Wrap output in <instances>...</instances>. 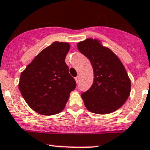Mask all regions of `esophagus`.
Masks as SVG:
<instances>
[{
	"label": "esophagus",
	"mask_w": 150,
	"mask_h": 150,
	"mask_svg": "<svg viewBox=\"0 0 150 150\" xmlns=\"http://www.w3.org/2000/svg\"><path fill=\"white\" fill-rule=\"evenodd\" d=\"M75 80H76V83H78V82H79V76H76V77L75 78Z\"/></svg>",
	"instance_id": "esophagus-1"
}]
</instances>
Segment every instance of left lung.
<instances>
[{
  "instance_id": "8db88e82",
  "label": "left lung",
  "mask_w": 150,
  "mask_h": 150,
  "mask_svg": "<svg viewBox=\"0 0 150 150\" xmlns=\"http://www.w3.org/2000/svg\"><path fill=\"white\" fill-rule=\"evenodd\" d=\"M78 50L90 60L93 83L82 92L85 107L91 112L108 114L122 106L129 97L131 82L120 59L97 40L87 39L77 44Z\"/></svg>"
}]
</instances>
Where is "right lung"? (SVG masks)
I'll return each mask as SVG.
<instances>
[{"label": "right lung", "instance_id": "1", "mask_svg": "<svg viewBox=\"0 0 150 150\" xmlns=\"http://www.w3.org/2000/svg\"><path fill=\"white\" fill-rule=\"evenodd\" d=\"M70 49L67 42H53L42 50L22 72L19 89L28 106L42 115H51L65 108L76 81L65 62Z\"/></svg>", "mask_w": 150, "mask_h": 150}]
</instances>
